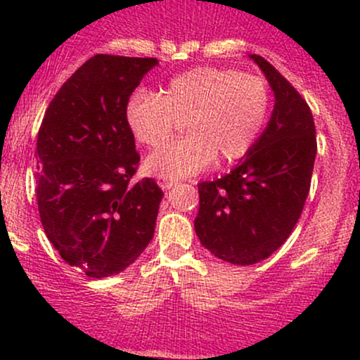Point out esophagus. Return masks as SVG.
I'll list each match as a JSON object with an SVG mask.
<instances>
[{
    "instance_id": "obj_1",
    "label": "esophagus",
    "mask_w": 360,
    "mask_h": 360,
    "mask_svg": "<svg viewBox=\"0 0 360 360\" xmlns=\"http://www.w3.org/2000/svg\"><path fill=\"white\" fill-rule=\"evenodd\" d=\"M157 183H159V186L162 189H171L177 184V181L176 179H167V177H159V179H157Z\"/></svg>"
}]
</instances>
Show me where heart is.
<instances>
[{"label": "heart", "mask_w": 360, "mask_h": 360, "mask_svg": "<svg viewBox=\"0 0 360 360\" xmlns=\"http://www.w3.org/2000/svg\"><path fill=\"white\" fill-rule=\"evenodd\" d=\"M271 89L260 76L198 68L179 74L162 94L140 89L127 105V123L142 146H164L183 123L188 137L146 159L150 176L181 179L242 159L255 146L271 113Z\"/></svg>", "instance_id": "1"}]
</instances>
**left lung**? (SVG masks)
<instances>
[{"label": "left lung", "instance_id": "1", "mask_svg": "<svg viewBox=\"0 0 360 360\" xmlns=\"http://www.w3.org/2000/svg\"><path fill=\"white\" fill-rule=\"evenodd\" d=\"M274 93L271 120L226 176L198 184L194 230L214 257L250 266L286 242L303 212L316 155L307 101L264 57L249 56Z\"/></svg>", "mask_w": 360, "mask_h": 360}]
</instances>
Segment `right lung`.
<instances>
[{
    "instance_id": "right-lung-1",
    "label": "right lung",
    "mask_w": 360,
    "mask_h": 360,
    "mask_svg": "<svg viewBox=\"0 0 360 360\" xmlns=\"http://www.w3.org/2000/svg\"><path fill=\"white\" fill-rule=\"evenodd\" d=\"M154 57L98 53L62 84L37 139V203L45 235L88 278L120 274L154 237L162 189L131 183L140 155L127 105Z\"/></svg>"
}]
</instances>
